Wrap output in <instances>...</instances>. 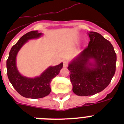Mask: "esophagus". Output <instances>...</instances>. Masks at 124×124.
<instances>
[{"label":"esophagus","instance_id":"1","mask_svg":"<svg viewBox=\"0 0 124 124\" xmlns=\"http://www.w3.org/2000/svg\"><path fill=\"white\" fill-rule=\"evenodd\" d=\"M63 63H64V65H63V66H64V68H66V67H68V64H69L68 61H66V60H65V61H64V62H63Z\"/></svg>","mask_w":124,"mask_h":124}]
</instances>
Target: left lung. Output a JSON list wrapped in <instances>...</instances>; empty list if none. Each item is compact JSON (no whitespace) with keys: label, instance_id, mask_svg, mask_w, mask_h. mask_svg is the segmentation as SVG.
Segmentation results:
<instances>
[{"label":"left lung","instance_id":"8db88e82","mask_svg":"<svg viewBox=\"0 0 124 124\" xmlns=\"http://www.w3.org/2000/svg\"><path fill=\"white\" fill-rule=\"evenodd\" d=\"M88 35L87 47L68 68L73 91L78 96H91L103 91L116 71V54L111 42L96 32Z\"/></svg>","mask_w":124,"mask_h":124}]
</instances>
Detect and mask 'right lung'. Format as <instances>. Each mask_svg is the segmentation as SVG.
<instances>
[{"mask_svg":"<svg viewBox=\"0 0 124 124\" xmlns=\"http://www.w3.org/2000/svg\"><path fill=\"white\" fill-rule=\"evenodd\" d=\"M38 31L28 32L20 38L11 47L6 62L7 74L9 80L17 92L26 98L36 99L47 96L51 92V82L60 73L63 63L57 66H49L40 76L33 78L21 75L16 66V54L22 46L28 40L37 39L42 36Z\"/></svg>","mask_w":124,"mask_h":124,"instance_id":"obj_1","label":"right lung"}]
</instances>
